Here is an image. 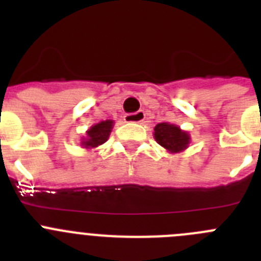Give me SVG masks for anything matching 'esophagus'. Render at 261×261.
Wrapping results in <instances>:
<instances>
[{"instance_id":"esophagus-1","label":"esophagus","mask_w":261,"mask_h":261,"mask_svg":"<svg viewBox=\"0 0 261 261\" xmlns=\"http://www.w3.org/2000/svg\"><path fill=\"white\" fill-rule=\"evenodd\" d=\"M145 119V112L142 110L133 112V114H126L124 116V120L126 123H141L142 120Z\"/></svg>"}]
</instances>
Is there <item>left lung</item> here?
<instances>
[{
  "label": "left lung",
  "instance_id": "obj_1",
  "mask_svg": "<svg viewBox=\"0 0 261 261\" xmlns=\"http://www.w3.org/2000/svg\"><path fill=\"white\" fill-rule=\"evenodd\" d=\"M154 138L161 146L167 149L170 153L184 150L190 144L188 133L180 130L176 125L168 123H159L154 128Z\"/></svg>",
  "mask_w": 261,
  "mask_h": 261
}]
</instances>
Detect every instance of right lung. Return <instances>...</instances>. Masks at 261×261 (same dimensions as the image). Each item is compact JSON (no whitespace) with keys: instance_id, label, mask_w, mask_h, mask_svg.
I'll return each mask as SVG.
<instances>
[{"instance_id":"1","label":"right lung","mask_w":261,"mask_h":261,"mask_svg":"<svg viewBox=\"0 0 261 261\" xmlns=\"http://www.w3.org/2000/svg\"><path fill=\"white\" fill-rule=\"evenodd\" d=\"M112 124H114L112 120H106V121H100L96 125L91 126L87 130V140L82 141V145L85 147H96L105 144L111 133Z\"/></svg>"}]
</instances>
